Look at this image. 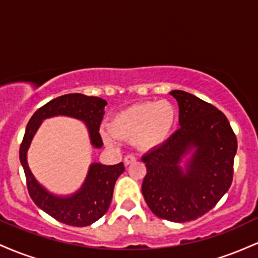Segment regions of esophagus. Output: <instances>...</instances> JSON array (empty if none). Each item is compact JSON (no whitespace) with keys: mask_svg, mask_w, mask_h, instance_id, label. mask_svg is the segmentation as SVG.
Instances as JSON below:
<instances>
[{"mask_svg":"<svg viewBox=\"0 0 258 258\" xmlns=\"http://www.w3.org/2000/svg\"><path fill=\"white\" fill-rule=\"evenodd\" d=\"M136 160H137V159H136L135 155H132V154H128V155L125 156V164L130 165V164H132V162H135Z\"/></svg>","mask_w":258,"mask_h":258,"instance_id":"1","label":"esophagus"}]
</instances>
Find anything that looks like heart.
Wrapping results in <instances>:
<instances>
[{
	"label": "heart",
	"instance_id": "b5f03b06",
	"mask_svg": "<svg viewBox=\"0 0 258 258\" xmlns=\"http://www.w3.org/2000/svg\"><path fill=\"white\" fill-rule=\"evenodd\" d=\"M176 122V110L168 102L139 103L117 112L109 123L104 141L114 146L115 138L133 141L142 150L164 144Z\"/></svg>",
	"mask_w": 258,
	"mask_h": 258
}]
</instances>
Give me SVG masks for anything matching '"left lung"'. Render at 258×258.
Returning <instances> with one entry per match:
<instances>
[{"mask_svg":"<svg viewBox=\"0 0 258 258\" xmlns=\"http://www.w3.org/2000/svg\"><path fill=\"white\" fill-rule=\"evenodd\" d=\"M178 102L180 127L143 155L142 194L154 215L171 222L197 220L212 210L233 180L238 141L226 115L188 92H170ZM196 152L183 173L181 158Z\"/></svg>","mask_w":258,"mask_h":258,"instance_id":"left-lung-1","label":"left lung"}]
</instances>
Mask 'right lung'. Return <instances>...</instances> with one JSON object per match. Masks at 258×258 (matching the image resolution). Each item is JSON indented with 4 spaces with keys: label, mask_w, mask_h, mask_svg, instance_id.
<instances>
[{
    "label": "right lung",
    "mask_w": 258,
    "mask_h": 258,
    "mask_svg": "<svg viewBox=\"0 0 258 258\" xmlns=\"http://www.w3.org/2000/svg\"><path fill=\"white\" fill-rule=\"evenodd\" d=\"M105 105L104 99L81 93L64 94L52 99L32 115L20 144L19 159L24 168L26 186L32 201L54 220L68 226H90L105 215L111 203L115 182L125 171V166L122 162L110 166L92 164L87 178L78 193L72 197L59 198L49 194L38 184L26 162V152L42 120L57 115H65L84 121L88 127L92 146L102 148L103 141L99 135V126Z\"/></svg>",
    "instance_id": "right-lung-1"
}]
</instances>
